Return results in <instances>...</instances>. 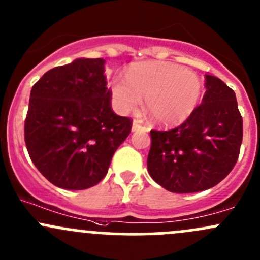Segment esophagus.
Here are the masks:
<instances>
[{
    "label": "esophagus",
    "instance_id": "obj_1",
    "mask_svg": "<svg viewBox=\"0 0 260 260\" xmlns=\"http://www.w3.org/2000/svg\"><path fill=\"white\" fill-rule=\"evenodd\" d=\"M141 128H142V125H141L137 120H135V122L132 123V132H137V131H140Z\"/></svg>",
    "mask_w": 260,
    "mask_h": 260
}]
</instances>
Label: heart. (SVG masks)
<instances>
[{
    "instance_id": "b5f03b06",
    "label": "heart",
    "mask_w": 260,
    "mask_h": 260,
    "mask_svg": "<svg viewBox=\"0 0 260 260\" xmlns=\"http://www.w3.org/2000/svg\"><path fill=\"white\" fill-rule=\"evenodd\" d=\"M112 102L120 113L135 111L145 98V111L156 124H180L200 103L203 84L195 73L166 61L137 62L128 68L125 80L109 83Z\"/></svg>"
}]
</instances>
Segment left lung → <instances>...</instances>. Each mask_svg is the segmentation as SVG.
<instances>
[{"label": "left lung", "mask_w": 260, "mask_h": 260, "mask_svg": "<svg viewBox=\"0 0 260 260\" xmlns=\"http://www.w3.org/2000/svg\"><path fill=\"white\" fill-rule=\"evenodd\" d=\"M203 104L180 127L151 131L147 169L167 191L200 192L229 175L239 157L243 119L233 89L205 75Z\"/></svg>", "instance_id": "8db88e82"}]
</instances>
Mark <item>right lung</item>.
Instances as JSON below:
<instances>
[{
    "mask_svg": "<svg viewBox=\"0 0 260 260\" xmlns=\"http://www.w3.org/2000/svg\"><path fill=\"white\" fill-rule=\"evenodd\" d=\"M104 64L79 57L46 72L31 89L26 147L36 169L60 188L101 182L131 132L132 120L112 111Z\"/></svg>",
    "mask_w": 260,
    "mask_h": 260,
    "instance_id": "obj_1",
    "label": "right lung"
}]
</instances>
